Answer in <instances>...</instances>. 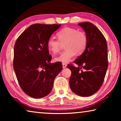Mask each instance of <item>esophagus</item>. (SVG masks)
Segmentation results:
<instances>
[{"mask_svg": "<svg viewBox=\"0 0 121 121\" xmlns=\"http://www.w3.org/2000/svg\"><path fill=\"white\" fill-rule=\"evenodd\" d=\"M66 67H67V65L65 64V63H62V67H63V68H65Z\"/></svg>", "mask_w": 121, "mask_h": 121, "instance_id": "1", "label": "esophagus"}]
</instances>
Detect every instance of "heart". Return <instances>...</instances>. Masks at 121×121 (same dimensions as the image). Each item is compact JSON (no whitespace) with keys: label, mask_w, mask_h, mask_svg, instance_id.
I'll use <instances>...</instances> for the list:
<instances>
[{"label":"heart","mask_w":121,"mask_h":121,"mask_svg":"<svg viewBox=\"0 0 121 121\" xmlns=\"http://www.w3.org/2000/svg\"><path fill=\"white\" fill-rule=\"evenodd\" d=\"M57 36L59 39L50 37L47 43L48 47L53 53H58L60 50L61 44H65V50L55 58L58 62L67 63L75 56L76 53L81 54L86 48L87 38L83 31L75 28L65 27L60 30Z\"/></svg>","instance_id":"heart-1"}]
</instances>
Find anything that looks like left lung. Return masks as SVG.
<instances>
[{
  "label": "left lung",
  "instance_id": "obj_1",
  "mask_svg": "<svg viewBox=\"0 0 121 121\" xmlns=\"http://www.w3.org/2000/svg\"><path fill=\"white\" fill-rule=\"evenodd\" d=\"M78 24L85 31L87 44L84 52L74 61L78 67L67 65L71 71L69 85L76 95L89 97L97 92L104 81L108 65L107 44L103 34L93 24Z\"/></svg>",
  "mask_w": 121,
  "mask_h": 121
}]
</instances>
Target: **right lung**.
Returning <instances> with one entry per match:
<instances>
[{
    "label": "right lung",
    "instance_id": "1",
    "mask_svg": "<svg viewBox=\"0 0 121 121\" xmlns=\"http://www.w3.org/2000/svg\"><path fill=\"white\" fill-rule=\"evenodd\" d=\"M61 24H34L20 35L14 48L13 68L20 87L30 97L42 98L50 93L55 78L62 69L51 63L47 45Z\"/></svg>",
    "mask_w": 121,
    "mask_h": 121
}]
</instances>
